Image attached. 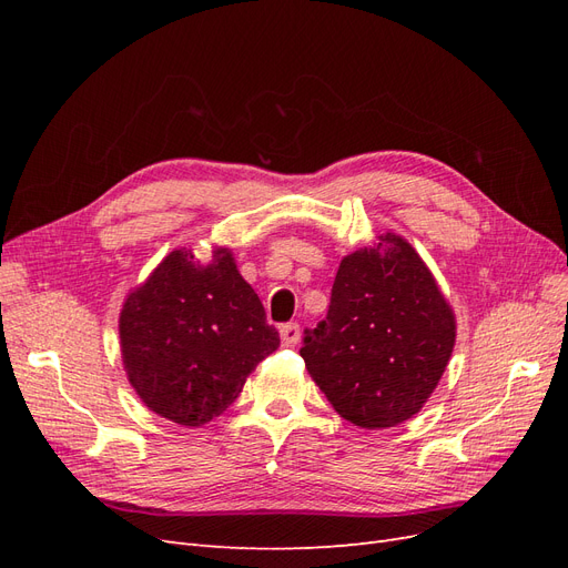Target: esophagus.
<instances>
[{
	"instance_id": "1",
	"label": "esophagus",
	"mask_w": 568,
	"mask_h": 568,
	"mask_svg": "<svg viewBox=\"0 0 568 568\" xmlns=\"http://www.w3.org/2000/svg\"><path fill=\"white\" fill-rule=\"evenodd\" d=\"M280 334H282L284 346H296L301 341V326L296 322H286L280 326Z\"/></svg>"
}]
</instances>
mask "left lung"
<instances>
[{"label": "left lung", "mask_w": 568, "mask_h": 568, "mask_svg": "<svg viewBox=\"0 0 568 568\" xmlns=\"http://www.w3.org/2000/svg\"><path fill=\"white\" fill-rule=\"evenodd\" d=\"M455 313L403 236L346 255L329 313L305 329L301 357L343 419L403 424L424 407L455 348Z\"/></svg>", "instance_id": "1"}]
</instances>
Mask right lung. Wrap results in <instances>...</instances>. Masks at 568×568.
Segmentation results:
<instances>
[{
	"instance_id": "add662e5",
	"label": "right lung",
	"mask_w": 568,
	"mask_h": 568,
	"mask_svg": "<svg viewBox=\"0 0 568 568\" xmlns=\"http://www.w3.org/2000/svg\"><path fill=\"white\" fill-rule=\"evenodd\" d=\"M120 353L132 388L156 415L203 426L242 393L246 376L280 348L265 307L230 248L201 265L178 248L125 298Z\"/></svg>"
}]
</instances>
